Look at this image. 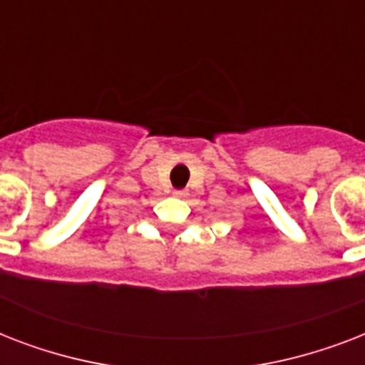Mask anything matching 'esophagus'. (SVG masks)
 <instances>
[{
    "label": "esophagus",
    "mask_w": 365,
    "mask_h": 365,
    "mask_svg": "<svg viewBox=\"0 0 365 365\" xmlns=\"http://www.w3.org/2000/svg\"><path fill=\"white\" fill-rule=\"evenodd\" d=\"M174 195H176V197H185V191H182V189H180V191H174Z\"/></svg>",
    "instance_id": "obj_1"
}]
</instances>
